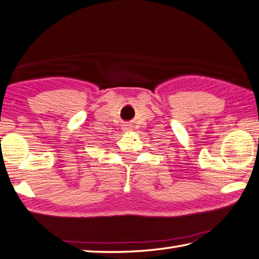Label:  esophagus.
Segmentation results:
<instances>
[{"label":"esophagus","instance_id":"1","mask_svg":"<svg viewBox=\"0 0 259 259\" xmlns=\"http://www.w3.org/2000/svg\"><path fill=\"white\" fill-rule=\"evenodd\" d=\"M124 130H125V131H131L130 125H126V127H124Z\"/></svg>","mask_w":259,"mask_h":259}]
</instances>
